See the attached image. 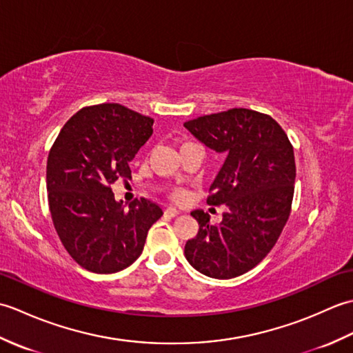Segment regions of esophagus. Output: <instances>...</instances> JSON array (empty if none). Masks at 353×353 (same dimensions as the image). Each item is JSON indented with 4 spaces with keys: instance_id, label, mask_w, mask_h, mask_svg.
Segmentation results:
<instances>
[{
    "instance_id": "34e87169",
    "label": "esophagus",
    "mask_w": 353,
    "mask_h": 353,
    "mask_svg": "<svg viewBox=\"0 0 353 353\" xmlns=\"http://www.w3.org/2000/svg\"><path fill=\"white\" fill-rule=\"evenodd\" d=\"M165 214H167L168 216H176V215L181 214V211H179V209L174 208V206H167V208H165Z\"/></svg>"
}]
</instances>
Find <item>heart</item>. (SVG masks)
<instances>
[{"label":"heart","mask_w":353,"mask_h":353,"mask_svg":"<svg viewBox=\"0 0 353 353\" xmlns=\"http://www.w3.org/2000/svg\"><path fill=\"white\" fill-rule=\"evenodd\" d=\"M172 197H174L176 200H182V199H185V192L182 190H174L172 191Z\"/></svg>","instance_id":"1"}]
</instances>
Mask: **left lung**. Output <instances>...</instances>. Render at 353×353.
I'll return each instance as SVG.
<instances>
[{"label": "left lung", "mask_w": 353, "mask_h": 353, "mask_svg": "<svg viewBox=\"0 0 353 353\" xmlns=\"http://www.w3.org/2000/svg\"><path fill=\"white\" fill-rule=\"evenodd\" d=\"M183 125L206 147L226 154L206 201L228 208L220 224H211L201 209L191 212L199 234L186 241L185 256L200 273L232 279L267 256L288 221L294 150L277 121L252 109H229Z\"/></svg>", "instance_id": "left-lung-1"}]
</instances>
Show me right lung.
Here are the masks:
<instances>
[{
    "instance_id": "add662e5",
    "label": "right lung",
    "mask_w": 353,
    "mask_h": 353,
    "mask_svg": "<svg viewBox=\"0 0 353 353\" xmlns=\"http://www.w3.org/2000/svg\"><path fill=\"white\" fill-rule=\"evenodd\" d=\"M153 133V118L118 103L86 106L62 127L47 161L52 224L70 256L92 273H117L144 250L162 208L134 199L124 209L110 185L132 179L130 161Z\"/></svg>"
}]
</instances>
